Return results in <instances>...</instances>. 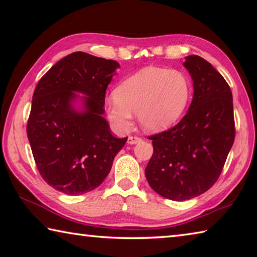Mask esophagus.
Segmentation results:
<instances>
[{"instance_id":"obj_1","label":"esophagus","mask_w":257,"mask_h":257,"mask_svg":"<svg viewBox=\"0 0 257 257\" xmlns=\"http://www.w3.org/2000/svg\"><path fill=\"white\" fill-rule=\"evenodd\" d=\"M143 139L139 136H129L128 137V144H130V145L137 144V143H141Z\"/></svg>"}]
</instances>
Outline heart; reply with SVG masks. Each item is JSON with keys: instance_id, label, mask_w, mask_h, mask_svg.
<instances>
[{"instance_id": "1", "label": "heart", "mask_w": 257, "mask_h": 257, "mask_svg": "<svg viewBox=\"0 0 257 257\" xmlns=\"http://www.w3.org/2000/svg\"><path fill=\"white\" fill-rule=\"evenodd\" d=\"M105 104L108 120L121 132L139 123L149 132H161L175 124L184 114L191 96V85L185 73L150 67L121 82Z\"/></svg>"}]
</instances>
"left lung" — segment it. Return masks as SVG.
<instances>
[{"mask_svg": "<svg viewBox=\"0 0 257 257\" xmlns=\"http://www.w3.org/2000/svg\"><path fill=\"white\" fill-rule=\"evenodd\" d=\"M194 85L188 112L172 128L152 135L145 169L152 189L172 201L205 193L222 172L234 141L232 93L211 63L189 55L184 63Z\"/></svg>", "mask_w": 257, "mask_h": 257, "instance_id": "obj_1", "label": "left lung"}]
</instances>
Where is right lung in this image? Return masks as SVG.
<instances>
[{"label":"right lung","mask_w":257,"mask_h":257,"mask_svg":"<svg viewBox=\"0 0 257 257\" xmlns=\"http://www.w3.org/2000/svg\"><path fill=\"white\" fill-rule=\"evenodd\" d=\"M114 60L75 52L56 62L35 88L27 136L40 175L55 190L81 195L102 184L128 137L112 135L103 118ZM75 91L86 95L76 111Z\"/></svg>","instance_id":"right-lung-1"}]
</instances>
